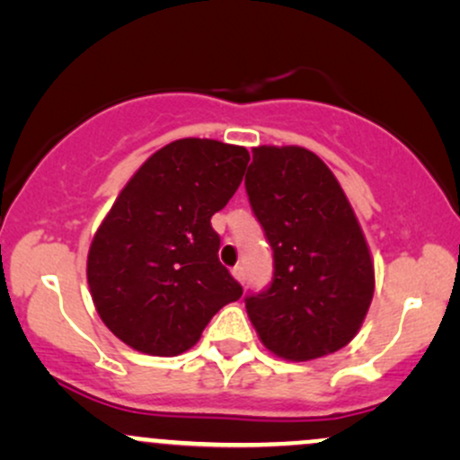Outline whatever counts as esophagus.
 <instances>
[{
    "label": "esophagus",
    "instance_id": "esophagus-1",
    "mask_svg": "<svg viewBox=\"0 0 460 460\" xmlns=\"http://www.w3.org/2000/svg\"><path fill=\"white\" fill-rule=\"evenodd\" d=\"M234 277H235L240 283H244V281H246V268H244V266H235V268H234Z\"/></svg>",
    "mask_w": 460,
    "mask_h": 460
}]
</instances>
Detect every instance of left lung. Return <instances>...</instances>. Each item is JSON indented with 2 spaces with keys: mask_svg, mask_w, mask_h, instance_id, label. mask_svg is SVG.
Returning <instances> with one entry per match:
<instances>
[{
  "mask_svg": "<svg viewBox=\"0 0 460 460\" xmlns=\"http://www.w3.org/2000/svg\"><path fill=\"white\" fill-rule=\"evenodd\" d=\"M244 186L274 260L270 285L244 298L263 346L289 361L340 350L374 294L372 257L344 190L303 146L252 149Z\"/></svg>",
  "mask_w": 460,
  "mask_h": 460,
  "instance_id": "left-lung-1",
  "label": "left lung"
}]
</instances>
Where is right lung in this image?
<instances>
[{
  "label": "right lung",
  "instance_id": "add662e5",
  "mask_svg": "<svg viewBox=\"0 0 460 460\" xmlns=\"http://www.w3.org/2000/svg\"><path fill=\"white\" fill-rule=\"evenodd\" d=\"M251 157L244 146L183 138L138 168L94 234L88 285L97 314L120 341L175 357L242 296L220 263L212 216L229 203Z\"/></svg>",
  "mask_w": 460,
  "mask_h": 460
}]
</instances>
